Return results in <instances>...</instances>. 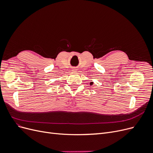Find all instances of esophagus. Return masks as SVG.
<instances>
[{
	"label": "esophagus",
	"instance_id": "34e87169",
	"mask_svg": "<svg viewBox=\"0 0 153 153\" xmlns=\"http://www.w3.org/2000/svg\"><path fill=\"white\" fill-rule=\"evenodd\" d=\"M72 70H76V69H72Z\"/></svg>",
	"mask_w": 153,
	"mask_h": 153
}]
</instances>
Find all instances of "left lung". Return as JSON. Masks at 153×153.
Returning a JSON list of instances; mask_svg holds the SVG:
<instances>
[{
  "mask_svg": "<svg viewBox=\"0 0 153 153\" xmlns=\"http://www.w3.org/2000/svg\"><path fill=\"white\" fill-rule=\"evenodd\" d=\"M91 84H92V83H91Z\"/></svg>",
  "mask_w": 153,
  "mask_h": 153,
  "instance_id": "left-lung-1",
  "label": "left lung"
}]
</instances>
